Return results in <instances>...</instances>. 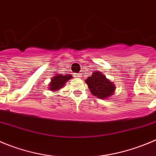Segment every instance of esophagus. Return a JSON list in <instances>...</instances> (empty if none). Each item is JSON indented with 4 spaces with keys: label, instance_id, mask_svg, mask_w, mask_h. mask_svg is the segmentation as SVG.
Instances as JSON below:
<instances>
[{
    "label": "esophagus",
    "instance_id": "1",
    "mask_svg": "<svg viewBox=\"0 0 156 156\" xmlns=\"http://www.w3.org/2000/svg\"><path fill=\"white\" fill-rule=\"evenodd\" d=\"M75 76L76 77V78H80L81 77V73H76V74H75Z\"/></svg>",
    "mask_w": 156,
    "mask_h": 156
}]
</instances>
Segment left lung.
Instances as JSON below:
<instances>
[{"label":"left lung","mask_w":156,"mask_h":156,"mask_svg":"<svg viewBox=\"0 0 156 156\" xmlns=\"http://www.w3.org/2000/svg\"><path fill=\"white\" fill-rule=\"evenodd\" d=\"M85 81L91 94L100 99L111 98L115 91V86L112 81L108 79L101 71H94Z\"/></svg>","instance_id":"1"}]
</instances>
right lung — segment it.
Segmentation results:
<instances>
[{
    "instance_id": "1",
    "label": "right lung",
    "mask_w": 156,
    "mask_h": 156,
    "mask_svg": "<svg viewBox=\"0 0 156 156\" xmlns=\"http://www.w3.org/2000/svg\"><path fill=\"white\" fill-rule=\"evenodd\" d=\"M71 78H72V76L70 74L62 75L61 74L55 73L54 77H52V78L51 79V82L48 85L49 90L52 91H57L60 90L61 88H63L67 81Z\"/></svg>"
}]
</instances>
